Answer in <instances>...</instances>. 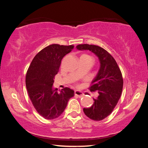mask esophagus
Instances as JSON below:
<instances>
[{"instance_id": "34e87169", "label": "esophagus", "mask_w": 148, "mask_h": 148, "mask_svg": "<svg viewBox=\"0 0 148 148\" xmlns=\"http://www.w3.org/2000/svg\"><path fill=\"white\" fill-rule=\"evenodd\" d=\"M75 95L78 96V97H82L84 96L83 93L81 91H75Z\"/></svg>"}]
</instances>
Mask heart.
I'll return each mask as SVG.
<instances>
[{"instance_id":"1","label":"heart","mask_w":148,"mask_h":148,"mask_svg":"<svg viewBox=\"0 0 148 148\" xmlns=\"http://www.w3.org/2000/svg\"><path fill=\"white\" fill-rule=\"evenodd\" d=\"M80 58H83V59H86L91 60L93 61L92 58L90 56H89V55H88V54H83L81 57H80Z\"/></svg>"}]
</instances>
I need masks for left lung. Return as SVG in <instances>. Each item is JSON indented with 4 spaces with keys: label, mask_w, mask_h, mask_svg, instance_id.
I'll use <instances>...</instances> for the list:
<instances>
[{
    "label": "left lung",
    "mask_w": 148,
    "mask_h": 148,
    "mask_svg": "<svg viewBox=\"0 0 148 148\" xmlns=\"http://www.w3.org/2000/svg\"><path fill=\"white\" fill-rule=\"evenodd\" d=\"M79 50H89L99 57L101 67L95 78L92 80L89 89L97 91L98 96L93 98L92 106L84 108L88 117L95 121L106 118L114 110L122 95L123 79L122 72L117 62L104 49L91 44H79Z\"/></svg>",
    "instance_id": "8db88e82"
}]
</instances>
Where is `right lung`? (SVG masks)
Listing matches in <instances>:
<instances>
[{
  "label": "right lung",
  "mask_w": 148,
  "mask_h": 148,
  "mask_svg": "<svg viewBox=\"0 0 148 148\" xmlns=\"http://www.w3.org/2000/svg\"><path fill=\"white\" fill-rule=\"evenodd\" d=\"M74 45L51 44L35 56L26 75V86L30 100L44 119H54L64 112L74 91L65 87L57 92L53 89V79L57 74L63 57L70 52Z\"/></svg>",
  "instance_id": "1"
}]
</instances>
